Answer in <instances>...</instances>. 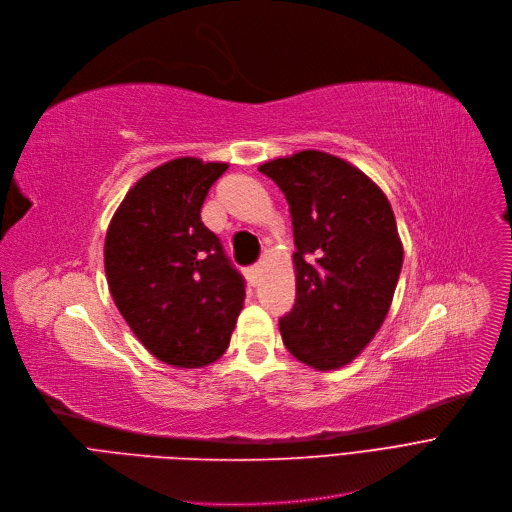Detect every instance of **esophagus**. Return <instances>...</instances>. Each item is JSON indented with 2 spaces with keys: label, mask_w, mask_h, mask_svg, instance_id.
<instances>
[{
  "label": "esophagus",
  "mask_w": 512,
  "mask_h": 512,
  "mask_svg": "<svg viewBox=\"0 0 512 512\" xmlns=\"http://www.w3.org/2000/svg\"><path fill=\"white\" fill-rule=\"evenodd\" d=\"M260 273H262V266L254 264V266H250V269H248V279L256 285L260 281Z\"/></svg>",
  "instance_id": "esophagus-1"
}]
</instances>
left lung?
Wrapping results in <instances>:
<instances>
[{
	"mask_svg": "<svg viewBox=\"0 0 512 512\" xmlns=\"http://www.w3.org/2000/svg\"><path fill=\"white\" fill-rule=\"evenodd\" d=\"M294 227L296 304L279 319L285 348L314 369L352 362L379 331L402 269L385 193L350 162L316 150L264 162Z\"/></svg>",
	"mask_w": 512,
	"mask_h": 512,
	"instance_id": "obj_1",
	"label": "left lung"
}]
</instances>
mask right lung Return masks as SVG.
<instances>
[{"instance_id":"add662e5","label":"right lung","mask_w":512,"mask_h":512,"mask_svg":"<svg viewBox=\"0 0 512 512\" xmlns=\"http://www.w3.org/2000/svg\"><path fill=\"white\" fill-rule=\"evenodd\" d=\"M227 168L170 160L129 189L108 227L114 304L139 342L173 367L198 369L221 356L246 298V281L200 216Z\"/></svg>"}]
</instances>
